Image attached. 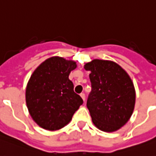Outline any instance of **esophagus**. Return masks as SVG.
Returning a JSON list of instances; mask_svg holds the SVG:
<instances>
[{"label":"esophagus","instance_id":"obj_1","mask_svg":"<svg viewBox=\"0 0 156 156\" xmlns=\"http://www.w3.org/2000/svg\"><path fill=\"white\" fill-rule=\"evenodd\" d=\"M80 97H81V98H82V99H83V100H86V95H85V93H83V92H82V93H80Z\"/></svg>","mask_w":156,"mask_h":156}]
</instances>
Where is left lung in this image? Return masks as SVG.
<instances>
[{"label": "left lung", "mask_w": 156, "mask_h": 156, "mask_svg": "<svg viewBox=\"0 0 156 156\" xmlns=\"http://www.w3.org/2000/svg\"><path fill=\"white\" fill-rule=\"evenodd\" d=\"M92 91L87 106L92 122L104 132H115L128 121L133 112L135 90L122 68L114 62L94 59L86 64Z\"/></svg>", "instance_id": "8db88e82"}]
</instances>
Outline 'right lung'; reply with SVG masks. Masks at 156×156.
Instances as JSON below:
<instances>
[{
	"instance_id": "right-lung-1",
	"label": "right lung",
	"mask_w": 156,
	"mask_h": 156,
	"mask_svg": "<svg viewBox=\"0 0 156 156\" xmlns=\"http://www.w3.org/2000/svg\"><path fill=\"white\" fill-rule=\"evenodd\" d=\"M76 62L52 57L32 74L26 88V105L33 120L42 128L58 130L71 121L83 100L69 79Z\"/></svg>"
}]
</instances>
